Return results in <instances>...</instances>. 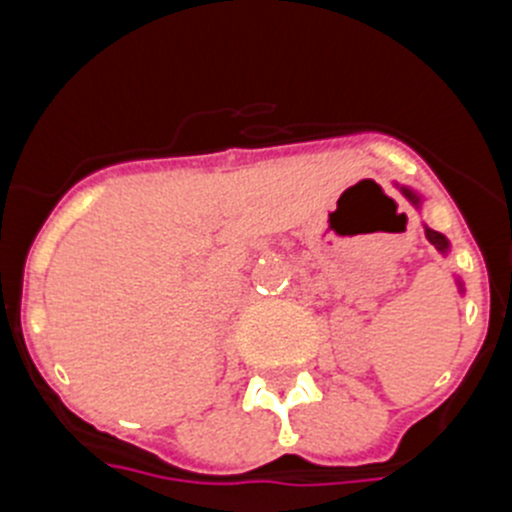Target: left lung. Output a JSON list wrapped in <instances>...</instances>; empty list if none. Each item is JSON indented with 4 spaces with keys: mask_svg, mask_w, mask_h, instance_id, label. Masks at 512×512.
<instances>
[{
    "mask_svg": "<svg viewBox=\"0 0 512 512\" xmlns=\"http://www.w3.org/2000/svg\"><path fill=\"white\" fill-rule=\"evenodd\" d=\"M392 184H395V187L400 189L402 197H405V200H408L410 205L415 207V210L423 212V202H425V197H423V194L418 192V189L408 187V184H400V182H392ZM425 235H428V241H431L433 246H436L438 251L443 253V256H449L451 243H449V238H446V235L438 233V230H431V228H428V225H425ZM454 279H456V287H459V292H461V295H464V292H467V289H464V282H461L459 277H454Z\"/></svg>",
    "mask_w": 512,
    "mask_h": 512,
    "instance_id": "8db88e82",
    "label": "left lung"
}]
</instances>
